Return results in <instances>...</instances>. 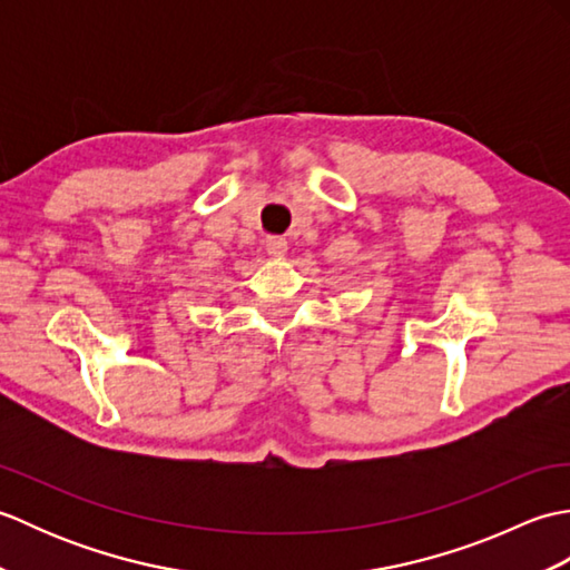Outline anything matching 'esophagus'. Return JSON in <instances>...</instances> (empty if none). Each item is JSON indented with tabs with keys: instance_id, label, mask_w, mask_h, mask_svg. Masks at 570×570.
Listing matches in <instances>:
<instances>
[{
	"instance_id": "esophagus-1",
	"label": "esophagus",
	"mask_w": 570,
	"mask_h": 570,
	"mask_svg": "<svg viewBox=\"0 0 570 570\" xmlns=\"http://www.w3.org/2000/svg\"><path fill=\"white\" fill-rule=\"evenodd\" d=\"M288 249V242L284 237H269L266 239V252H269V257L274 259H282Z\"/></svg>"
}]
</instances>
